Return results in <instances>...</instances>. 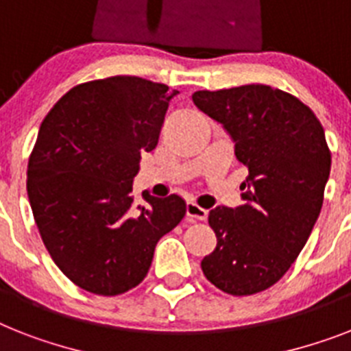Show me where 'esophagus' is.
<instances>
[{"instance_id": "obj_1", "label": "esophagus", "mask_w": 351, "mask_h": 351, "mask_svg": "<svg viewBox=\"0 0 351 351\" xmlns=\"http://www.w3.org/2000/svg\"><path fill=\"white\" fill-rule=\"evenodd\" d=\"M185 215L189 218L191 221H204L207 220V210L200 205H196L195 202H189V204L185 205Z\"/></svg>"}]
</instances>
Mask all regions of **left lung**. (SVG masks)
<instances>
[{
	"label": "left lung",
	"instance_id": "obj_1",
	"mask_svg": "<svg viewBox=\"0 0 351 351\" xmlns=\"http://www.w3.org/2000/svg\"><path fill=\"white\" fill-rule=\"evenodd\" d=\"M193 102L227 130L249 176L243 205L215 207L216 249L205 278L230 295H252L287 274L323 207L332 153L314 111L267 84L196 92Z\"/></svg>",
	"mask_w": 351,
	"mask_h": 351
}]
</instances>
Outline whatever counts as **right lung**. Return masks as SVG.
Instances as JSON below:
<instances>
[{
  "label": "right lung",
  "instance_id": "obj_1",
  "mask_svg": "<svg viewBox=\"0 0 351 351\" xmlns=\"http://www.w3.org/2000/svg\"><path fill=\"white\" fill-rule=\"evenodd\" d=\"M178 92L142 77L82 82L48 111L28 158L34 220L53 263L97 295L135 289L162 236L185 216L178 195L135 205L141 153L155 149Z\"/></svg>",
  "mask_w": 351,
  "mask_h": 351
}]
</instances>
